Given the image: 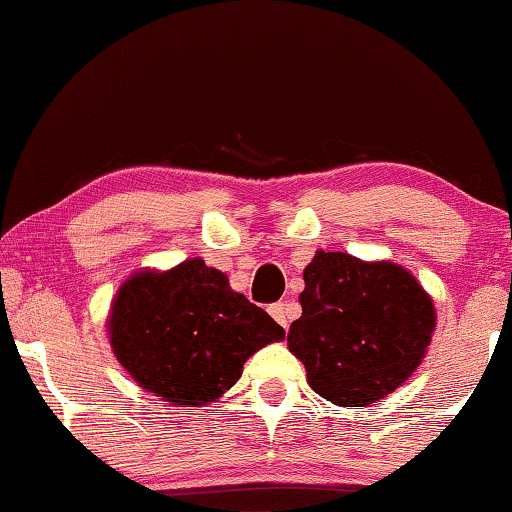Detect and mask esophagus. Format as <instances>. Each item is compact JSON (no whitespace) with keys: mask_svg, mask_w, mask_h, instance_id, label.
<instances>
[{"mask_svg":"<svg viewBox=\"0 0 512 512\" xmlns=\"http://www.w3.org/2000/svg\"><path fill=\"white\" fill-rule=\"evenodd\" d=\"M268 313L272 315V320L280 324V327H284V329L289 327V324H287V308H284V303H272L268 308Z\"/></svg>","mask_w":512,"mask_h":512,"instance_id":"obj_1","label":"esophagus"}]
</instances>
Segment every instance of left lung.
Returning <instances> with one entry per match:
<instances>
[{"instance_id": "8db88e82", "label": "left lung", "mask_w": 512, "mask_h": 512, "mask_svg": "<svg viewBox=\"0 0 512 512\" xmlns=\"http://www.w3.org/2000/svg\"><path fill=\"white\" fill-rule=\"evenodd\" d=\"M303 280V313L287 345L317 395L338 407H367L409 381L433 341L437 313L407 268L317 251Z\"/></svg>"}]
</instances>
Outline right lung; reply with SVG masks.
<instances>
[{
    "instance_id": "1",
    "label": "right lung",
    "mask_w": 512,
    "mask_h": 512,
    "mask_svg": "<svg viewBox=\"0 0 512 512\" xmlns=\"http://www.w3.org/2000/svg\"><path fill=\"white\" fill-rule=\"evenodd\" d=\"M105 324L126 374L174 407L216 402L256 350L284 338L280 324L202 258L136 270L117 289Z\"/></svg>"
}]
</instances>
